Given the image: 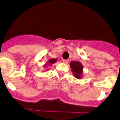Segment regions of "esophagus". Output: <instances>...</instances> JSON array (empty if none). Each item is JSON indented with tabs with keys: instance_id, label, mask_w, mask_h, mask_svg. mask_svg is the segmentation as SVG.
Here are the masks:
<instances>
[{
	"instance_id": "obj_1",
	"label": "esophagus",
	"mask_w": 120,
	"mask_h": 120,
	"mask_svg": "<svg viewBox=\"0 0 120 120\" xmlns=\"http://www.w3.org/2000/svg\"><path fill=\"white\" fill-rule=\"evenodd\" d=\"M69 60H68V59H63V62L64 63H65V64H67V63H68Z\"/></svg>"
}]
</instances>
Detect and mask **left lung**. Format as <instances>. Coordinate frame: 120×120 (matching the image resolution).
Returning <instances> with one entry per match:
<instances>
[{"label":"left lung","mask_w":120,"mask_h":120,"mask_svg":"<svg viewBox=\"0 0 120 120\" xmlns=\"http://www.w3.org/2000/svg\"><path fill=\"white\" fill-rule=\"evenodd\" d=\"M70 67L72 72L74 73V76L76 78L81 79L82 75V66L81 63L79 61H71L70 63Z\"/></svg>","instance_id":"left-lung-1"}]
</instances>
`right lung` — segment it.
Wrapping results in <instances>:
<instances>
[{
  "instance_id": "add662e5",
  "label": "right lung",
  "mask_w": 120,
  "mask_h": 120,
  "mask_svg": "<svg viewBox=\"0 0 120 120\" xmlns=\"http://www.w3.org/2000/svg\"><path fill=\"white\" fill-rule=\"evenodd\" d=\"M57 61V59H50V60H49V61H47V65H51V66L52 64H54V63H55ZM47 67V66H46Z\"/></svg>"
}]
</instances>
